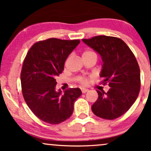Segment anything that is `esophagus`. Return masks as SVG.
<instances>
[{
  "label": "esophagus",
  "mask_w": 151,
  "mask_h": 151,
  "mask_svg": "<svg viewBox=\"0 0 151 151\" xmlns=\"http://www.w3.org/2000/svg\"><path fill=\"white\" fill-rule=\"evenodd\" d=\"M81 92H82L83 93H84L87 92V91H89V89H86V88H81Z\"/></svg>",
  "instance_id": "34e87169"
}]
</instances>
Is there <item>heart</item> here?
I'll return each mask as SVG.
<instances>
[{"mask_svg":"<svg viewBox=\"0 0 151 151\" xmlns=\"http://www.w3.org/2000/svg\"><path fill=\"white\" fill-rule=\"evenodd\" d=\"M86 57H96V53L93 52L91 51V50H86L84 52L82 53V58H86ZM77 80L79 81V82L82 85H86L88 84V79L86 77H80L77 79Z\"/></svg>","mask_w":151,"mask_h":151,"instance_id":"heart-1","label":"heart"}]
</instances>
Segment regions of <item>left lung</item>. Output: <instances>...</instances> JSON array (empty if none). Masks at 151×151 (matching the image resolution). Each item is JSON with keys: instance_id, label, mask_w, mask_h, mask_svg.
Here are the masks:
<instances>
[{"instance_id": "8db88e82", "label": "left lung", "mask_w": 151, "mask_h": 151, "mask_svg": "<svg viewBox=\"0 0 151 151\" xmlns=\"http://www.w3.org/2000/svg\"><path fill=\"white\" fill-rule=\"evenodd\" d=\"M82 41L101 57V84L108 83L111 87L107 92L96 90L99 97L91 110L101 119H117L131 108L139 93L141 75L138 62L120 38L99 35Z\"/></svg>"}]
</instances>
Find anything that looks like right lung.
<instances>
[{
  "mask_svg": "<svg viewBox=\"0 0 151 151\" xmlns=\"http://www.w3.org/2000/svg\"><path fill=\"white\" fill-rule=\"evenodd\" d=\"M79 40L49 38L35 43L22 65L20 81L24 99L38 119L50 124H58L69 119L74 103L81 94L79 88L62 93L55 90L56 78L64 70L65 62Z\"/></svg>",
  "mask_w": 151,
  "mask_h": 151,
  "instance_id": "add662e5",
  "label": "right lung"
}]
</instances>
